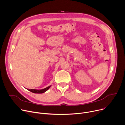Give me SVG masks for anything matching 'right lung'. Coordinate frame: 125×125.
<instances>
[{
	"mask_svg": "<svg viewBox=\"0 0 125 125\" xmlns=\"http://www.w3.org/2000/svg\"><path fill=\"white\" fill-rule=\"evenodd\" d=\"M51 87V85L49 86V87H46V88H44L43 89H42V90H35V89H27L28 91L33 93H35V94H42L44 92H45L46 91H47L48 90L50 89V88Z\"/></svg>",
	"mask_w": 125,
	"mask_h": 125,
	"instance_id": "obj_1",
	"label": "right lung"
}]
</instances>
